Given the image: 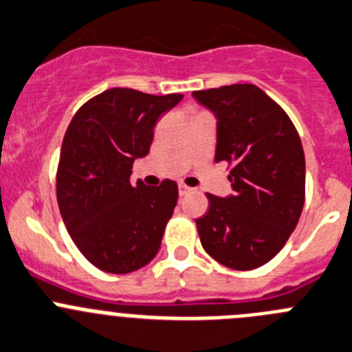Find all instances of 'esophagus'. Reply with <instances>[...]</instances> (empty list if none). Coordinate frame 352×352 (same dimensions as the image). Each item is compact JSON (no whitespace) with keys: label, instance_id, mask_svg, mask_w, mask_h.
<instances>
[{"label":"esophagus","instance_id":"esophagus-1","mask_svg":"<svg viewBox=\"0 0 352 352\" xmlns=\"http://www.w3.org/2000/svg\"><path fill=\"white\" fill-rule=\"evenodd\" d=\"M178 192H179V197H186L188 193L193 192V188H190V186H186V185H179Z\"/></svg>","mask_w":352,"mask_h":352}]
</instances>
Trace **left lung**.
<instances>
[{"label": "left lung", "instance_id": "1", "mask_svg": "<svg viewBox=\"0 0 352 352\" xmlns=\"http://www.w3.org/2000/svg\"><path fill=\"white\" fill-rule=\"evenodd\" d=\"M217 119L216 162L232 166L233 195L207 193L197 219L210 257L232 270L263 266L296 230L306 193V160L285 110L254 85L193 91Z\"/></svg>", "mask_w": 352, "mask_h": 352}]
</instances>
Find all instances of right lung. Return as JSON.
I'll return each instance as SVG.
<instances>
[{"label":"right lung","mask_w":352,"mask_h":352,"mask_svg":"<svg viewBox=\"0 0 352 352\" xmlns=\"http://www.w3.org/2000/svg\"><path fill=\"white\" fill-rule=\"evenodd\" d=\"M183 95L112 88L86 102L63 136L56 200L70 239L98 270L126 274L155 257L178 202V185H131L136 159L150 152L153 128Z\"/></svg>","instance_id":"1"}]
</instances>
